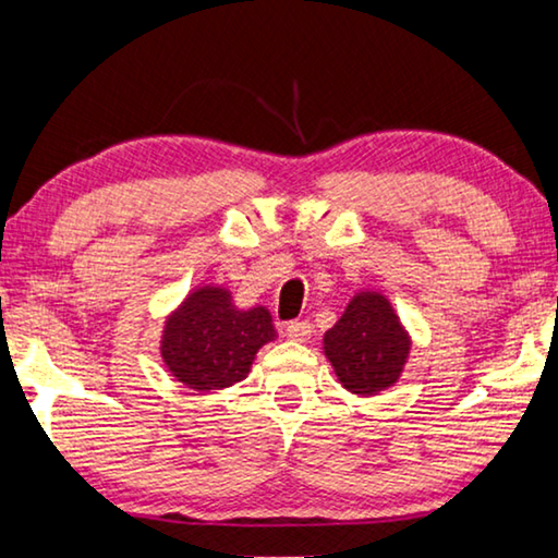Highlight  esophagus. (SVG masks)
Listing matches in <instances>:
<instances>
[{
    "instance_id": "34e87169",
    "label": "esophagus",
    "mask_w": 558,
    "mask_h": 558,
    "mask_svg": "<svg viewBox=\"0 0 558 558\" xmlns=\"http://www.w3.org/2000/svg\"><path fill=\"white\" fill-rule=\"evenodd\" d=\"M311 324L308 320H290V324L282 326V333L288 336L290 341H305L311 336Z\"/></svg>"
}]
</instances>
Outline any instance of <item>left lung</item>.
Returning <instances> with one entry per match:
<instances>
[{
  "label": "left lung",
  "instance_id": "8db88e82",
  "mask_svg": "<svg viewBox=\"0 0 558 558\" xmlns=\"http://www.w3.org/2000/svg\"><path fill=\"white\" fill-rule=\"evenodd\" d=\"M324 349L343 387L354 395H376L397 381L410 339L387 298L359 293L326 331Z\"/></svg>",
  "mask_w": 558,
  "mask_h": 558
}]
</instances>
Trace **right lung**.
Wrapping results in <instances>:
<instances>
[{"mask_svg":"<svg viewBox=\"0 0 558 558\" xmlns=\"http://www.w3.org/2000/svg\"><path fill=\"white\" fill-rule=\"evenodd\" d=\"M272 339L268 311H238L227 290L199 288L167 320L161 356L186 387L225 389L245 379L257 349Z\"/></svg>","mask_w":558,"mask_h":558,"instance_id":"add662e5","label":"right lung"}]
</instances>
